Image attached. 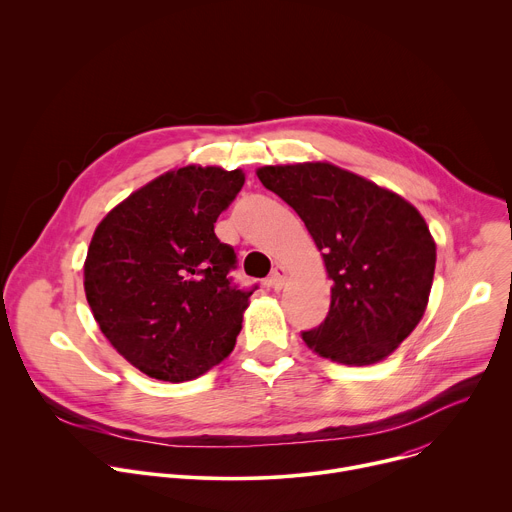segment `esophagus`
<instances>
[{"instance_id":"obj_1","label":"esophagus","mask_w":512,"mask_h":512,"mask_svg":"<svg viewBox=\"0 0 512 512\" xmlns=\"http://www.w3.org/2000/svg\"><path fill=\"white\" fill-rule=\"evenodd\" d=\"M285 279H287V271H285L281 265H277V267L271 271L267 283H269L273 289H281V287L285 285Z\"/></svg>"}]
</instances>
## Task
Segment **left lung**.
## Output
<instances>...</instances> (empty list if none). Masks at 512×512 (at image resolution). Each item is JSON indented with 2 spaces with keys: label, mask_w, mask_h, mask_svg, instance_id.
Listing matches in <instances>:
<instances>
[{
  "label": "left lung",
  "mask_w": 512,
  "mask_h": 512,
  "mask_svg": "<svg viewBox=\"0 0 512 512\" xmlns=\"http://www.w3.org/2000/svg\"><path fill=\"white\" fill-rule=\"evenodd\" d=\"M257 176L300 214L334 283L326 320L302 332L308 348L354 367L387 358L423 318L433 283L435 243L419 210L326 162Z\"/></svg>",
  "instance_id": "8db88e82"
}]
</instances>
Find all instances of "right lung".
<instances>
[{"mask_svg": "<svg viewBox=\"0 0 512 512\" xmlns=\"http://www.w3.org/2000/svg\"><path fill=\"white\" fill-rule=\"evenodd\" d=\"M245 184L241 170L186 166L162 174L99 223L85 261L93 316L135 369L182 383L235 348L255 291L229 275L237 253L214 235Z\"/></svg>", "mask_w": 512, "mask_h": 512, "instance_id": "add662e5", "label": "right lung"}]
</instances>
